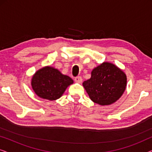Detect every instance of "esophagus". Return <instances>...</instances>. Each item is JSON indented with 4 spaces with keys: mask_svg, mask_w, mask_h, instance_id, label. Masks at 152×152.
I'll return each mask as SVG.
<instances>
[{
    "mask_svg": "<svg viewBox=\"0 0 152 152\" xmlns=\"http://www.w3.org/2000/svg\"><path fill=\"white\" fill-rule=\"evenodd\" d=\"M75 82L77 83H82V77H80V76L75 77Z\"/></svg>",
    "mask_w": 152,
    "mask_h": 152,
    "instance_id": "1",
    "label": "esophagus"
}]
</instances>
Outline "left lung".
Segmentation results:
<instances>
[{
  "instance_id": "obj_1",
  "label": "left lung",
  "mask_w": 152,
  "mask_h": 152,
  "mask_svg": "<svg viewBox=\"0 0 152 152\" xmlns=\"http://www.w3.org/2000/svg\"><path fill=\"white\" fill-rule=\"evenodd\" d=\"M126 76L113 64L104 62L93 70L91 77L83 86L93 102L109 105L123 94L126 88Z\"/></svg>"
}]
</instances>
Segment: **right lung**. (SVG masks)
Instances as JSON below:
<instances>
[{"label": "right lung", "instance_id": "1", "mask_svg": "<svg viewBox=\"0 0 152 152\" xmlns=\"http://www.w3.org/2000/svg\"><path fill=\"white\" fill-rule=\"evenodd\" d=\"M73 83L70 77L62 75L52 67H45L32 77V86L39 97L49 100H55L63 95L69 85Z\"/></svg>", "mask_w": 152, "mask_h": 152}]
</instances>
